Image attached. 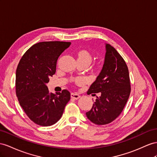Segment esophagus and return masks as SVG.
<instances>
[{
    "mask_svg": "<svg viewBox=\"0 0 157 157\" xmlns=\"http://www.w3.org/2000/svg\"><path fill=\"white\" fill-rule=\"evenodd\" d=\"M71 98L74 99H78L80 98V95L76 93H71Z\"/></svg>",
    "mask_w": 157,
    "mask_h": 157,
    "instance_id": "obj_1",
    "label": "esophagus"
}]
</instances>
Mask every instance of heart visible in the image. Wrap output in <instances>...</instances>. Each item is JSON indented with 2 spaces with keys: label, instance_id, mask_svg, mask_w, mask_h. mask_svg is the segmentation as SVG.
<instances>
[{
  "label": "heart",
  "instance_id": "b5f03b06",
  "mask_svg": "<svg viewBox=\"0 0 157 157\" xmlns=\"http://www.w3.org/2000/svg\"><path fill=\"white\" fill-rule=\"evenodd\" d=\"M78 60L90 64L92 60V55L89 51L86 50H80L78 54ZM79 80L82 79H78V81Z\"/></svg>",
  "mask_w": 157,
  "mask_h": 157
}]
</instances>
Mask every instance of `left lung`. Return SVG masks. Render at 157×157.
Masks as SVG:
<instances>
[{
	"mask_svg": "<svg viewBox=\"0 0 157 157\" xmlns=\"http://www.w3.org/2000/svg\"><path fill=\"white\" fill-rule=\"evenodd\" d=\"M105 46L102 70L87 93L99 95L96 96L91 110L86 113L87 117L96 124H109L118 117L131 93L129 74L125 61L110 44H107Z\"/></svg>",
	"mask_w": 157,
	"mask_h": 157,
	"instance_id": "1",
	"label": "left lung"
}]
</instances>
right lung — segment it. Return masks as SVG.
<instances>
[{
	"label": "right lung",
	"mask_w": 157,
	"mask_h": 157,
	"mask_svg": "<svg viewBox=\"0 0 157 157\" xmlns=\"http://www.w3.org/2000/svg\"><path fill=\"white\" fill-rule=\"evenodd\" d=\"M70 42H41L34 44L20 60L16 71V94L29 119L40 126H50L62 117L70 99L67 90L50 93L46 86L54 75L57 60Z\"/></svg>",
	"instance_id": "obj_1"
}]
</instances>
